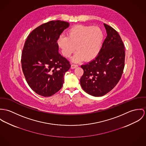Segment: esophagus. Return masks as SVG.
<instances>
[{"mask_svg":"<svg viewBox=\"0 0 146 146\" xmlns=\"http://www.w3.org/2000/svg\"><path fill=\"white\" fill-rule=\"evenodd\" d=\"M78 66L77 64H72L71 65V68L72 69H74L76 68H77Z\"/></svg>","mask_w":146,"mask_h":146,"instance_id":"esophagus-1","label":"esophagus"}]
</instances>
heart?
Segmentation results:
<instances>
[{"label": "heart", "instance_id": "heart-1", "mask_svg": "<svg viewBox=\"0 0 146 146\" xmlns=\"http://www.w3.org/2000/svg\"><path fill=\"white\" fill-rule=\"evenodd\" d=\"M103 39L104 33L100 27L77 25L68 31L66 36H60L58 44L66 58H69L76 49L77 52L73 58L74 61L83 59L90 60L99 53Z\"/></svg>", "mask_w": 146, "mask_h": 146}]
</instances>
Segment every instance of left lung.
<instances>
[{
    "instance_id": "8db88e82",
    "label": "left lung",
    "mask_w": 146,
    "mask_h": 146,
    "mask_svg": "<svg viewBox=\"0 0 146 146\" xmlns=\"http://www.w3.org/2000/svg\"><path fill=\"white\" fill-rule=\"evenodd\" d=\"M107 37L95 59L81 65L83 90L90 95L102 96L112 90L120 80L125 65V47L117 32L104 23Z\"/></svg>"
}]
</instances>
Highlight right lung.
<instances>
[{
  "mask_svg": "<svg viewBox=\"0 0 146 146\" xmlns=\"http://www.w3.org/2000/svg\"><path fill=\"white\" fill-rule=\"evenodd\" d=\"M69 25L63 21H51L34 29L28 36L22 52L21 64L30 88L39 95L49 97L62 87L69 62L59 52L56 42Z\"/></svg>",
  "mask_w": 146,
  "mask_h": 146,
  "instance_id": "1",
  "label": "right lung"
}]
</instances>
